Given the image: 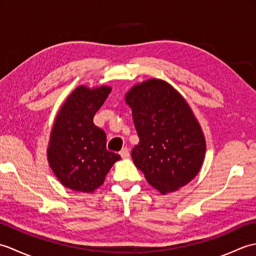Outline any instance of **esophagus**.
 Returning <instances> with one entry per match:
<instances>
[{"mask_svg": "<svg viewBox=\"0 0 256 256\" xmlns=\"http://www.w3.org/2000/svg\"><path fill=\"white\" fill-rule=\"evenodd\" d=\"M120 155H121L122 158H128V157L130 156L128 148H123L121 150V152H120Z\"/></svg>", "mask_w": 256, "mask_h": 256, "instance_id": "obj_1", "label": "esophagus"}]
</instances>
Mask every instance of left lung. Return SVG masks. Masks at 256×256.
Returning <instances> with one entry per match:
<instances>
[{"label":"left lung","instance_id":"8db88e82","mask_svg":"<svg viewBox=\"0 0 256 256\" xmlns=\"http://www.w3.org/2000/svg\"><path fill=\"white\" fill-rule=\"evenodd\" d=\"M140 142L131 152L135 166L162 194L194 178L202 165L206 142L187 102L170 84L150 79L125 96Z\"/></svg>","mask_w":256,"mask_h":256}]
</instances>
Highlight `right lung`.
I'll return each instance as SVG.
<instances>
[{"label":"right lung","mask_w":256,"mask_h":256,"mask_svg":"<svg viewBox=\"0 0 256 256\" xmlns=\"http://www.w3.org/2000/svg\"><path fill=\"white\" fill-rule=\"evenodd\" d=\"M111 92L108 86H81L68 96L54 123L48 162L64 187L92 192L121 156L106 150V134L94 123Z\"/></svg>","instance_id":"add662e5"}]
</instances>
